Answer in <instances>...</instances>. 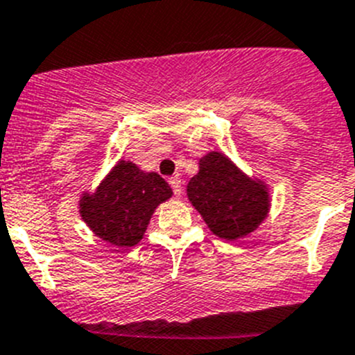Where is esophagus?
<instances>
[{
  "label": "esophagus",
  "instance_id": "esophagus-1",
  "mask_svg": "<svg viewBox=\"0 0 355 355\" xmlns=\"http://www.w3.org/2000/svg\"><path fill=\"white\" fill-rule=\"evenodd\" d=\"M168 184H171V188H172V191H174L175 197H180V195L183 193V187H181L180 178H171V180H168Z\"/></svg>",
  "mask_w": 355,
  "mask_h": 355
}]
</instances>
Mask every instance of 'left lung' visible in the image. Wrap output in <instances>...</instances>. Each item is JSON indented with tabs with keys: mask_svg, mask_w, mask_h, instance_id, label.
Instances as JSON below:
<instances>
[{
	"mask_svg": "<svg viewBox=\"0 0 355 355\" xmlns=\"http://www.w3.org/2000/svg\"><path fill=\"white\" fill-rule=\"evenodd\" d=\"M188 199L218 237L237 239L259 227L268 214L264 184L248 180L222 153L199 162V174L188 183Z\"/></svg>",
	"mask_w": 355,
	"mask_h": 355,
	"instance_id": "8db88e82",
	"label": "left lung"
}]
</instances>
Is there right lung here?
<instances>
[{
    "instance_id": "right-lung-1",
    "label": "right lung",
    "mask_w": 355,
    "mask_h": 355,
    "mask_svg": "<svg viewBox=\"0 0 355 355\" xmlns=\"http://www.w3.org/2000/svg\"><path fill=\"white\" fill-rule=\"evenodd\" d=\"M172 195L155 172H142L132 162H119L93 195L80 200V216L103 241L116 246L137 245L153 211Z\"/></svg>"
}]
</instances>
